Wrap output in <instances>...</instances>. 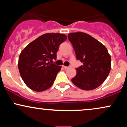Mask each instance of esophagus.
I'll use <instances>...</instances> for the list:
<instances>
[{"mask_svg":"<svg viewBox=\"0 0 127 127\" xmlns=\"http://www.w3.org/2000/svg\"><path fill=\"white\" fill-rule=\"evenodd\" d=\"M63 67H64V68H65V69H67V68H69V67H67V66H65V65H63Z\"/></svg>","mask_w":127,"mask_h":127,"instance_id":"1","label":"esophagus"}]
</instances>
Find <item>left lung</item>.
I'll return each instance as SVG.
<instances>
[{"instance_id": "1", "label": "left lung", "mask_w": 127, "mask_h": 127, "mask_svg": "<svg viewBox=\"0 0 127 127\" xmlns=\"http://www.w3.org/2000/svg\"><path fill=\"white\" fill-rule=\"evenodd\" d=\"M68 39L72 43L76 57L83 65L76 68L72 82L83 90L97 88L106 80L111 68V57L101 42L83 32L71 33Z\"/></svg>"}]
</instances>
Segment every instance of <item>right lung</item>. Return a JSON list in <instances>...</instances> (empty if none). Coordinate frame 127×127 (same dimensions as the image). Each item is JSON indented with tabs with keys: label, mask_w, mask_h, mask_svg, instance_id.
I'll list each match as a JSON object with an SVG mask.
<instances>
[{
	"label": "right lung",
	"mask_w": 127,
	"mask_h": 127,
	"mask_svg": "<svg viewBox=\"0 0 127 127\" xmlns=\"http://www.w3.org/2000/svg\"><path fill=\"white\" fill-rule=\"evenodd\" d=\"M66 39L67 36L62 33H46L22 51L19 57L18 69L29 88L41 92L52 85L62 67L50 62L56 59L60 45Z\"/></svg>",
	"instance_id": "add662e5"
}]
</instances>
